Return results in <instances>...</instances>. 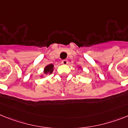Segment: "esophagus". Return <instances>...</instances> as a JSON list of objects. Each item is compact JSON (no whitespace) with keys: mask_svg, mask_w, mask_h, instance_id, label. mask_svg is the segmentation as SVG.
I'll return each mask as SVG.
<instances>
[{"mask_svg":"<svg viewBox=\"0 0 128 128\" xmlns=\"http://www.w3.org/2000/svg\"><path fill=\"white\" fill-rule=\"evenodd\" d=\"M62 63L63 64H64V65H66V64H67L68 63V61L67 60H62Z\"/></svg>","mask_w":128,"mask_h":128,"instance_id":"1","label":"esophagus"}]
</instances>
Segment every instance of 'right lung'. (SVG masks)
<instances>
[{
	"instance_id": "obj_1",
	"label": "right lung",
	"mask_w": 128,
	"mask_h": 128,
	"mask_svg": "<svg viewBox=\"0 0 128 128\" xmlns=\"http://www.w3.org/2000/svg\"><path fill=\"white\" fill-rule=\"evenodd\" d=\"M53 71V65L52 64H49L48 66H46L44 69V73L46 74L50 73V74Z\"/></svg>"
}]
</instances>
